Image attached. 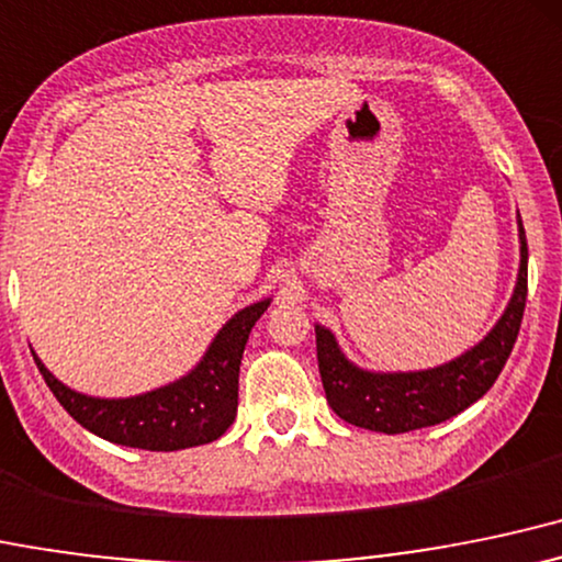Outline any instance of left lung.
<instances>
[{
    "label": "left lung",
    "mask_w": 562,
    "mask_h": 562,
    "mask_svg": "<svg viewBox=\"0 0 562 562\" xmlns=\"http://www.w3.org/2000/svg\"><path fill=\"white\" fill-rule=\"evenodd\" d=\"M520 268L502 318L475 348L425 371H366L348 361L334 334L315 324V350L326 401L339 419L363 430L398 435L457 417L483 398L518 339L528 294V244L518 214Z\"/></svg>",
    "instance_id": "obj_1"
}]
</instances>
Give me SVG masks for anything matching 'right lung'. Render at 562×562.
<instances>
[{
  "mask_svg": "<svg viewBox=\"0 0 562 562\" xmlns=\"http://www.w3.org/2000/svg\"><path fill=\"white\" fill-rule=\"evenodd\" d=\"M268 305L270 297L233 315L212 339L204 358L186 376L132 398H92L77 393L55 380L40 356L31 352L60 406L90 432L130 449H193L217 440L236 419L244 348L251 326L268 311Z\"/></svg>",
  "mask_w": 562,
  "mask_h": 562,
  "instance_id": "add662e5",
  "label": "right lung"
}]
</instances>
